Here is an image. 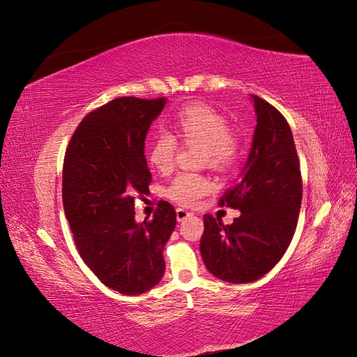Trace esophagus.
I'll list each match as a JSON object with an SVG mask.
<instances>
[{
  "mask_svg": "<svg viewBox=\"0 0 357 357\" xmlns=\"http://www.w3.org/2000/svg\"><path fill=\"white\" fill-rule=\"evenodd\" d=\"M176 215H177V220H178V222H183L185 219L190 218L192 213H189V211L185 210V208H177V210H176Z\"/></svg>",
  "mask_w": 357,
  "mask_h": 357,
  "instance_id": "1",
  "label": "esophagus"
}]
</instances>
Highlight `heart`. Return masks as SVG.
<instances>
[{"mask_svg": "<svg viewBox=\"0 0 357 357\" xmlns=\"http://www.w3.org/2000/svg\"><path fill=\"white\" fill-rule=\"evenodd\" d=\"M172 135L158 134L147 147V159L159 172L174 168L180 144H201L202 162L218 171L229 169L240 153V135L213 107L193 102L172 119ZM213 190V183L199 172H180L167 188V197L181 207H197Z\"/></svg>", "mask_w": 357, "mask_h": 357, "instance_id": "b5f03b06", "label": "heart"}]
</instances>
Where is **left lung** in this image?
<instances>
[{"instance_id":"obj_1","label":"left lung","mask_w":357,"mask_h":357,"mask_svg":"<svg viewBox=\"0 0 357 357\" xmlns=\"http://www.w3.org/2000/svg\"><path fill=\"white\" fill-rule=\"evenodd\" d=\"M256 129L240 181L223 193L220 207L241 215L223 225L204 214L199 250L208 271L223 282L250 283L274 268L294 238L302 201L299 159L284 116L252 96Z\"/></svg>"}]
</instances>
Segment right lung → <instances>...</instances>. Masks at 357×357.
Segmentation results:
<instances>
[{
	"label": "right lung",
	"instance_id": "add662e5",
	"mask_svg": "<svg viewBox=\"0 0 357 357\" xmlns=\"http://www.w3.org/2000/svg\"><path fill=\"white\" fill-rule=\"evenodd\" d=\"M165 102L122 96L98 107L75 128L63 158L62 202L75 247L100 282L123 295L160 282L177 222L167 201L158 202L153 219L135 222V198L152 181L146 135Z\"/></svg>",
	"mask_w": 357,
	"mask_h": 357
}]
</instances>
